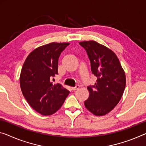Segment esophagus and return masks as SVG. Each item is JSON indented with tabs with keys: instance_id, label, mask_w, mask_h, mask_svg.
I'll return each mask as SVG.
<instances>
[{
	"instance_id": "34e87169",
	"label": "esophagus",
	"mask_w": 146,
	"mask_h": 146,
	"mask_svg": "<svg viewBox=\"0 0 146 146\" xmlns=\"http://www.w3.org/2000/svg\"><path fill=\"white\" fill-rule=\"evenodd\" d=\"M79 88H80V86H78V85H77V86H76L75 87H72V89L73 91H76V90H77V89H78Z\"/></svg>"
}]
</instances>
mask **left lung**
I'll use <instances>...</instances> for the list:
<instances>
[{
    "label": "left lung",
    "mask_w": 146,
    "mask_h": 146,
    "mask_svg": "<svg viewBox=\"0 0 146 146\" xmlns=\"http://www.w3.org/2000/svg\"><path fill=\"white\" fill-rule=\"evenodd\" d=\"M91 62L93 74L97 77L93 87H87L89 96L84 102L88 110L96 116L106 115L121 98L126 77L117 55L110 49L94 40L80 42Z\"/></svg>",
    "instance_id": "1"
}]
</instances>
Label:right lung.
Wrapping results in <instances>:
<instances>
[{
    "label": "right lung",
    "instance_id": "1",
    "mask_svg": "<svg viewBox=\"0 0 146 146\" xmlns=\"http://www.w3.org/2000/svg\"><path fill=\"white\" fill-rule=\"evenodd\" d=\"M69 43L51 42L29 53L19 77L22 93L29 105L43 115L59 110L69 92L59 84H53L52 77L58 74V60Z\"/></svg>",
    "mask_w": 146,
    "mask_h": 146
}]
</instances>
